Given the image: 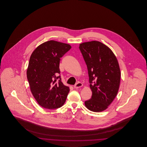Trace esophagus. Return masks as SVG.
Instances as JSON below:
<instances>
[{
	"label": "esophagus",
	"instance_id": "1",
	"mask_svg": "<svg viewBox=\"0 0 147 147\" xmlns=\"http://www.w3.org/2000/svg\"><path fill=\"white\" fill-rule=\"evenodd\" d=\"M83 85V84H82V83L78 82V83H77V84H76V85L74 86V88L75 89H78V88H79L82 87Z\"/></svg>",
	"mask_w": 147,
	"mask_h": 147
}]
</instances>
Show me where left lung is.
I'll list each match as a JSON object with an SVG mask.
<instances>
[{"label": "left lung", "instance_id": "left-lung-1", "mask_svg": "<svg viewBox=\"0 0 147 147\" xmlns=\"http://www.w3.org/2000/svg\"><path fill=\"white\" fill-rule=\"evenodd\" d=\"M79 48L87 66L92 91L85 105L93 112L104 111L119 91L121 72L117 59L111 49L98 41L84 42Z\"/></svg>", "mask_w": 147, "mask_h": 147}]
</instances>
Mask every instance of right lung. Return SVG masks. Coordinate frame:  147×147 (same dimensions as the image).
I'll return each instance as SVG.
<instances>
[{"label":"right lung","mask_w":147,"mask_h":147,"mask_svg":"<svg viewBox=\"0 0 147 147\" xmlns=\"http://www.w3.org/2000/svg\"><path fill=\"white\" fill-rule=\"evenodd\" d=\"M68 44L51 40L38 46L30 57L27 78L30 90L38 104L47 109L61 107L69 88L62 82L61 58L69 49Z\"/></svg>","instance_id":"add662e5"}]
</instances>
